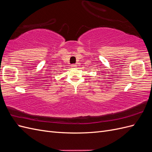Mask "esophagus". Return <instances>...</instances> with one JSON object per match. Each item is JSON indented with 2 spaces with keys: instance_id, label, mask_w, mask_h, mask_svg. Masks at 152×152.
<instances>
[{
  "instance_id": "34e87169",
  "label": "esophagus",
  "mask_w": 152,
  "mask_h": 152,
  "mask_svg": "<svg viewBox=\"0 0 152 152\" xmlns=\"http://www.w3.org/2000/svg\"><path fill=\"white\" fill-rule=\"evenodd\" d=\"M72 68H75V66H76V65H74V64H73V65H72Z\"/></svg>"
}]
</instances>
